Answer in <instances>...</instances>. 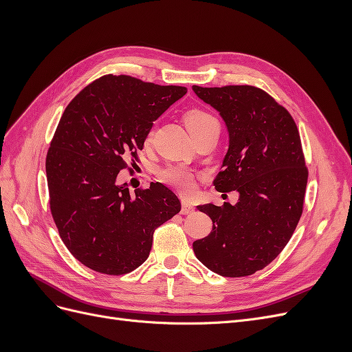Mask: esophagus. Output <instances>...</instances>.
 <instances>
[{
  "mask_svg": "<svg viewBox=\"0 0 352 352\" xmlns=\"http://www.w3.org/2000/svg\"><path fill=\"white\" fill-rule=\"evenodd\" d=\"M192 211H194V207L190 206L189 202L184 201L182 202V211H180V212H182V214H189V212H192Z\"/></svg>",
  "mask_w": 352,
  "mask_h": 352,
  "instance_id": "esophagus-1",
  "label": "esophagus"
}]
</instances>
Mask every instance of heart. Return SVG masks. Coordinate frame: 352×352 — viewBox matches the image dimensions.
Wrapping results in <instances>:
<instances>
[{"label":"heart","mask_w":352,"mask_h":352,"mask_svg":"<svg viewBox=\"0 0 352 352\" xmlns=\"http://www.w3.org/2000/svg\"><path fill=\"white\" fill-rule=\"evenodd\" d=\"M185 122L190 133H195L212 123H217L214 117L202 110L188 111L185 116ZM162 179L175 188L184 190V192H190L194 189V175L182 166H170L163 168Z\"/></svg>","instance_id":"obj_1"}]
</instances>
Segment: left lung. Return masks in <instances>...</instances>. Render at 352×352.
I'll use <instances>...</instances> for the list:
<instances>
[{"label":"left lung","mask_w":352,"mask_h":352,"mask_svg":"<svg viewBox=\"0 0 352 352\" xmlns=\"http://www.w3.org/2000/svg\"><path fill=\"white\" fill-rule=\"evenodd\" d=\"M192 89L219 111L229 135L212 184L219 192L239 194L235 206L197 207L210 216L212 230L192 248L220 276H250L278 257L302 214L308 172L300 133L291 114L258 88L194 85Z\"/></svg>","instance_id":"left-lung-1"}]
</instances>
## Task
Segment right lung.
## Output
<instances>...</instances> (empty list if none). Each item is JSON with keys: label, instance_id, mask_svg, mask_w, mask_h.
<instances>
[{"label": "right lung", "instance_id": "add662e5", "mask_svg": "<svg viewBox=\"0 0 352 352\" xmlns=\"http://www.w3.org/2000/svg\"><path fill=\"white\" fill-rule=\"evenodd\" d=\"M184 87L107 74L67 105L47 154L50 207L76 260L104 274H124L148 258L154 230L180 211L172 189L151 182L131 195L117 175L138 160L148 133Z\"/></svg>", "mask_w": 352, "mask_h": 352}]
</instances>
